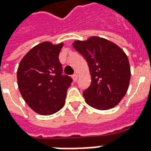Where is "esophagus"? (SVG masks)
Here are the masks:
<instances>
[{
	"instance_id": "obj_1",
	"label": "esophagus",
	"mask_w": 151,
	"mask_h": 151,
	"mask_svg": "<svg viewBox=\"0 0 151 151\" xmlns=\"http://www.w3.org/2000/svg\"><path fill=\"white\" fill-rule=\"evenodd\" d=\"M72 78H73V81H77V80H78V75H77L76 73H74V74H73Z\"/></svg>"
}]
</instances>
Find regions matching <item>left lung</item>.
Returning <instances> with one entry per match:
<instances>
[{"mask_svg":"<svg viewBox=\"0 0 151 151\" xmlns=\"http://www.w3.org/2000/svg\"><path fill=\"white\" fill-rule=\"evenodd\" d=\"M73 46L87 61L91 84L83 91L89 106L105 110L117 106L129 86L130 69L123 50L111 41L98 37L76 41Z\"/></svg>","mask_w":151,"mask_h":151,"instance_id":"left-lung-1","label":"left lung"}]
</instances>
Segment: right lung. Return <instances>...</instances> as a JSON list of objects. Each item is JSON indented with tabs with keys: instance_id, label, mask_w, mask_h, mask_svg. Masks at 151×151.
I'll list each match as a JSON object with an SVG mask.
<instances>
[{
	"instance_id": "1",
	"label": "right lung",
	"mask_w": 151,
	"mask_h": 151,
	"mask_svg": "<svg viewBox=\"0 0 151 151\" xmlns=\"http://www.w3.org/2000/svg\"><path fill=\"white\" fill-rule=\"evenodd\" d=\"M62 46V43L42 42L30 50L19 64V90L28 106L39 114L50 115L64 106L73 80L62 72L58 58Z\"/></svg>"
}]
</instances>
